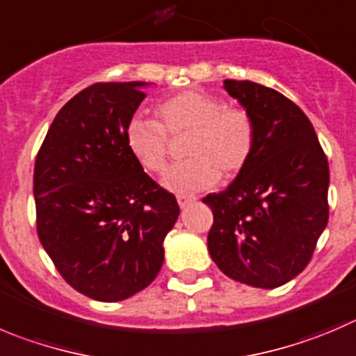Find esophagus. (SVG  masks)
<instances>
[{"label":"esophagus","mask_w":356,"mask_h":356,"mask_svg":"<svg viewBox=\"0 0 356 356\" xmlns=\"http://www.w3.org/2000/svg\"><path fill=\"white\" fill-rule=\"evenodd\" d=\"M195 200H197V197H191V195H177V204L181 209H184L189 204H193Z\"/></svg>","instance_id":"1"}]
</instances>
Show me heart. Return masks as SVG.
<instances>
[{
	"label": "heart",
	"mask_w": 356,
	"mask_h": 356,
	"mask_svg": "<svg viewBox=\"0 0 356 356\" xmlns=\"http://www.w3.org/2000/svg\"><path fill=\"white\" fill-rule=\"evenodd\" d=\"M154 121L131 119L124 129V145L138 167L151 174L165 170L170 138L188 135L184 163L163 175V186L175 193L211 189L223 174L232 179L249 163L257 145L253 115L232 107L218 96L182 91L163 99L154 108Z\"/></svg>",
	"instance_id": "obj_1"
}]
</instances>
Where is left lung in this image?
I'll use <instances>...</instances> for the list:
<instances>
[{
	"label": "left lung",
	"instance_id": "1",
	"mask_svg": "<svg viewBox=\"0 0 356 356\" xmlns=\"http://www.w3.org/2000/svg\"><path fill=\"white\" fill-rule=\"evenodd\" d=\"M225 89L253 115L257 145L244 170L204 204L219 270L238 283L272 290L300 274L328 223V161L307 115L291 99L251 81Z\"/></svg>",
	"mask_w": 356,
	"mask_h": 356
}]
</instances>
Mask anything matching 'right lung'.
Masks as SVG:
<instances>
[{
	"mask_svg": "<svg viewBox=\"0 0 356 356\" xmlns=\"http://www.w3.org/2000/svg\"><path fill=\"white\" fill-rule=\"evenodd\" d=\"M147 82H98L58 112L36 154V232L66 283L119 302L154 281L177 200L129 156L126 124Z\"/></svg>",
	"mask_w": 356,
	"mask_h": 356,
	"instance_id": "right-lung-1",
	"label": "right lung"
}]
</instances>
